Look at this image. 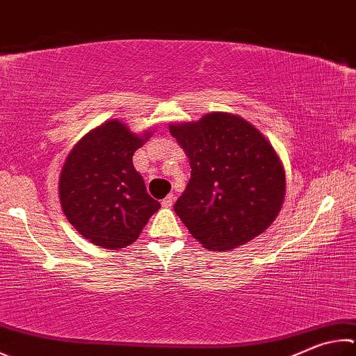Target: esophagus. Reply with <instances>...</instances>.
I'll use <instances>...</instances> for the list:
<instances>
[{
	"label": "esophagus",
	"instance_id": "1",
	"mask_svg": "<svg viewBox=\"0 0 356 356\" xmlns=\"http://www.w3.org/2000/svg\"><path fill=\"white\" fill-rule=\"evenodd\" d=\"M174 204V196L172 195H168L163 200H161V207H165V209H171Z\"/></svg>",
	"mask_w": 356,
	"mask_h": 356
}]
</instances>
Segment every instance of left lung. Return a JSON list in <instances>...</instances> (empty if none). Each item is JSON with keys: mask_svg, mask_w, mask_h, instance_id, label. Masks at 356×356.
Instances as JSON below:
<instances>
[{"mask_svg": "<svg viewBox=\"0 0 356 356\" xmlns=\"http://www.w3.org/2000/svg\"><path fill=\"white\" fill-rule=\"evenodd\" d=\"M170 132L191 166L174 210L205 249L232 250L274 222L286 193L285 166L254 124L240 115L211 112L174 122Z\"/></svg>", "mask_w": 356, "mask_h": 356, "instance_id": "8db88e82", "label": "left lung"}]
</instances>
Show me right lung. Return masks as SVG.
<instances>
[{
	"label": "right lung",
	"mask_w": 356,
	"mask_h": 356,
	"mask_svg": "<svg viewBox=\"0 0 356 356\" xmlns=\"http://www.w3.org/2000/svg\"><path fill=\"white\" fill-rule=\"evenodd\" d=\"M151 135L135 134L113 118L83 135L65 159L59 176L62 211L95 245L118 250L135 243L160 209L132 161Z\"/></svg>",
	"instance_id": "add662e5"
}]
</instances>
